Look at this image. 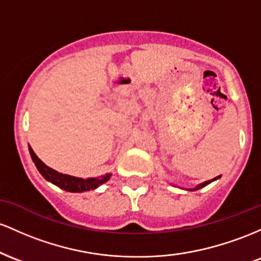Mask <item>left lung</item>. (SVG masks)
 Segmentation results:
<instances>
[{
	"label": "left lung",
	"mask_w": 261,
	"mask_h": 261,
	"mask_svg": "<svg viewBox=\"0 0 261 261\" xmlns=\"http://www.w3.org/2000/svg\"><path fill=\"white\" fill-rule=\"evenodd\" d=\"M221 177V176H217V177H215V178H212V180H208V181H204V182H202V184H200V185H197V186H195L194 189H187V191H196V190H200V189H202V187H204V186H207L208 185V184H211L212 182V181H215V180H218V178Z\"/></svg>",
	"instance_id": "obj_1"
}]
</instances>
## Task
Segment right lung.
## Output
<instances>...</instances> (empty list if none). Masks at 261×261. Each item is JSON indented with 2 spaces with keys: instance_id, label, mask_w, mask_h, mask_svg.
<instances>
[{
  "instance_id": "add662e5",
  "label": "right lung",
  "mask_w": 261,
  "mask_h": 261,
  "mask_svg": "<svg viewBox=\"0 0 261 261\" xmlns=\"http://www.w3.org/2000/svg\"><path fill=\"white\" fill-rule=\"evenodd\" d=\"M29 153H31L32 160L36 164L38 171L40 172V175L45 178L49 182L54 184L55 186L60 187V189L65 190L69 192H84V191H90V190H95L102 185V184L107 182L111 178L112 174H106L102 175L99 177H89V178H83V177H76L71 176V175L61 174L58 172L57 170L49 168L44 164L39 158L37 156L36 153L33 151V149L29 146Z\"/></svg>"
}]
</instances>
